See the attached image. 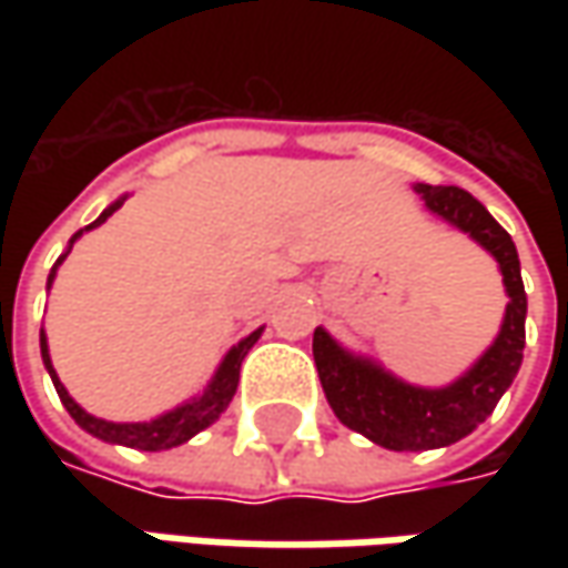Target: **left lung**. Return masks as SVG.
I'll list each match as a JSON object with an SVG mask.
<instances>
[{
	"label": "left lung",
	"mask_w": 568,
	"mask_h": 568,
	"mask_svg": "<svg viewBox=\"0 0 568 568\" xmlns=\"http://www.w3.org/2000/svg\"><path fill=\"white\" fill-rule=\"evenodd\" d=\"M417 192L424 195L429 211L470 233L499 262V272L509 291V306L503 318V332L493 341L490 351L477 361L468 376L452 382L448 388L404 385L388 373H382L379 366L344 354L335 341L316 328L313 357L332 410L344 426L363 433L376 446L395 448V452L452 446L490 417L496 402L513 385L521 366L525 313H528V296L521 284L513 236L493 221L490 211L458 186L420 183Z\"/></svg>",
	"instance_id": "1"
}]
</instances>
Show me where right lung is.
<instances>
[{
	"label": "right lung",
	"mask_w": 568,
	"mask_h": 568,
	"mask_svg": "<svg viewBox=\"0 0 568 568\" xmlns=\"http://www.w3.org/2000/svg\"><path fill=\"white\" fill-rule=\"evenodd\" d=\"M120 205L122 202L106 207L91 227L103 224V221H106V217H110V214H113ZM78 236H81V230L72 236V243H75ZM62 258H65V255H62ZM62 258H59V262H62ZM59 262H55V265H59ZM50 281H53V274H50ZM258 335H262V332H252L250 338L240 341V344L230 351L227 357H224V363H221V369H217L214 382L207 385V392L199 398V402L183 404V407L170 410V414L158 417V420H151V424H110V420H98V417H91L88 410H81V407L69 398L65 385H62L59 376H55L53 363H50V354H47V338H40V351H43V363H47V369H50V376H53V385H55V392H59V398H62L65 410L72 414V420H75L81 429H88L91 436H98V439H103V443H120V446L142 448V452H161V448H173V446H180V443H186V439H192L199 429H205L207 424H214V420L227 410V404L233 402V395H236L240 363H243V357L250 354V347L258 341Z\"/></svg>",
	"instance_id": "add662e5"
}]
</instances>
